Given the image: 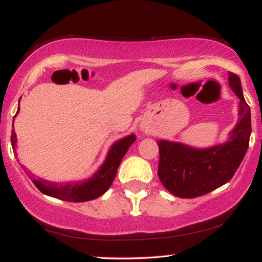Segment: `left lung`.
I'll return each instance as SVG.
<instances>
[{"label":"left lung","mask_w":262,"mask_h":262,"mask_svg":"<svg viewBox=\"0 0 262 262\" xmlns=\"http://www.w3.org/2000/svg\"><path fill=\"white\" fill-rule=\"evenodd\" d=\"M228 83L239 98V118L226 143L195 149L179 142H158V176L179 198H195L225 185L244 159L251 134L250 106L244 99L239 76L228 73Z\"/></svg>","instance_id":"8db88e82"}]
</instances>
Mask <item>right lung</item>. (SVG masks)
<instances>
[{
  "mask_svg": "<svg viewBox=\"0 0 262 262\" xmlns=\"http://www.w3.org/2000/svg\"><path fill=\"white\" fill-rule=\"evenodd\" d=\"M135 141H136V136L135 135H130V136L115 142L112 146L111 150H109L108 157H106L103 165L99 167V170L97 171L91 179H89L87 181H80V182L76 183H67V185H63V183L58 185V183L50 182V181L42 179H31V176H29L31 173H29L28 176L30 177L34 185L37 187V189L43 193V194H47L60 200H66V202H89V200L96 199L102 194H104L109 187L112 186L113 181L115 179L116 171H118V167L121 163V159L124 158L128 147ZM11 142L12 147L15 150L17 135H15L14 130H12Z\"/></svg>",
  "mask_w": 262,
  "mask_h": 262,
  "instance_id": "add662e5",
  "label": "right lung"
}]
</instances>
